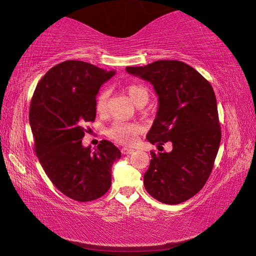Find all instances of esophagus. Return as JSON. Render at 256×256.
<instances>
[{
  "mask_svg": "<svg viewBox=\"0 0 256 256\" xmlns=\"http://www.w3.org/2000/svg\"><path fill=\"white\" fill-rule=\"evenodd\" d=\"M121 152L122 154H130L134 152V149H130V148H122Z\"/></svg>",
  "mask_w": 256,
  "mask_h": 256,
  "instance_id": "34e87169",
  "label": "esophagus"
}]
</instances>
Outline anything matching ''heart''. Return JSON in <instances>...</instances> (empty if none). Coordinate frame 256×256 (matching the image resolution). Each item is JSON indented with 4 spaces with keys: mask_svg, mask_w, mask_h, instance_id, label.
Masks as SVG:
<instances>
[{
    "mask_svg": "<svg viewBox=\"0 0 256 256\" xmlns=\"http://www.w3.org/2000/svg\"><path fill=\"white\" fill-rule=\"evenodd\" d=\"M128 97L130 100L135 104L136 106H144L149 100V91L146 86L140 84H129L126 88ZM110 97V90L108 88H104L100 91V94L97 96L96 99V110L98 113H105L107 110V102H108ZM140 132V127L137 124H132V122H122V121H116L110 126L107 129L106 134L110 138L116 140V142L120 144H124V146H132L136 142L137 135Z\"/></svg>",
    "mask_w": 256,
    "mask_h": 256,
    "instance_id": "b5f03b06",
    "label": "heart"
}]
</instances>
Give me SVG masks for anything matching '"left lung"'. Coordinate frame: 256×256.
<instances>
[{
  "label": "left lung",
  "instance_id": "obj_1",
  "mask_svg": "<svg viewBox=\"0 0 256 256\" xmlns=\"http://www.w3.org/2000/svg\"><path fill=\"white\" fill-rule=\"evenodd\" d=\"M126 70L150 82L158 96L157 116L146 140L158 146L171 142L173 146L171 152L151 151L144 187L159 202L179 204L202 190L220 149L214 88L192 66L176 60Z\"/></svg>",
  "mask_w": 256,
  "mask_h": 256
}]
</instances>
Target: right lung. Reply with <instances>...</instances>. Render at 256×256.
<instances>
[{
  "instance_id": "obj_1",
  "label": "right lung",
  "mask_w": 256,
  "mask_h": 256,
  "mask_svg": "<svg viewBox=\"0 0 256 256\" xmlns=\"http://www.w3.org/2000/svg\"><path fill=\"white\" fill-rule=\"evenodd\" d=\"M83 61L61 62L46 72L33 94L30 124L40 164L55 187L78 202L102 198L112 184L121 152L110 140L82 146L85 122L96 119V96L114 76Z\"/></svg>"
}]
</instances>
